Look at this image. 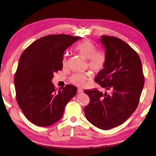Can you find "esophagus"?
I'll return each instance as SVG.
<instances>
[{"mask_svg": "<svg viewBox=\"0 0 156 156\" xmlns=\"http://www.w3.org/2000/svg\"><path fill=\"white\" fill-rule=\"evenodd\" d=\"M77 92H78L79 93H83V90H82V89L78 88V90H77Z\"/></svg>", "mask_w": 156, "mask_h": 156, "instance_id": "obj_1", "label": "esophagus"}]
</instances>
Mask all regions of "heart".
I'll return each mask as SVG.
<instances>
[{
    "label": "heart",
    "instance_id": "1",
    "mask_svg": "<svg viewBox=\"0 0 156 156\" xmlns=\"http://www.w3.org/2000/svg\"><path fill=\"white\" fill-rule=\"evenodd\" d=\"M76 50L83 58L89 60L88 65L93 72L98 73L104 68L105 64V56L96 52L95 46L91 41L84 40L80 42L76 47ZM62 64L64 67L67 65V60L66 56L63 58ZM90 78L91 75L90 73H75L71 77L70 81L74 85L83 86Z\"/></svg>",
    "mask_w": 156,
    "mask_h": 156
}]
</instances>
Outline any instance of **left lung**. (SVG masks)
Returning a JSON list of instances; mask_svg holds the SVG:
<instances>
[{"mask_svg":"<svg viewBox=\"0 0 156 156\" xmlns=\"http://www.w3.org/2000/svg\"><path fill=\"white\" fill-rule=\"evenodd\" d=\"M105 64L94 78L105 90H85L90 102L84 108L87 119L107 130L124 123L136 109L144 86L141 60L127 43L115 37L101 35Z\"/></svg>","mask_w":156,"mask_h":156,"instance_id":"obj_1","label":"left lung"}]
</instances>
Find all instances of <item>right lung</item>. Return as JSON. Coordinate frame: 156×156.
<instances>
[{
	"label": "right lung",
	"instance_id": "1",
	"mask_svg": "<svg viewBox=\"0 0 156 156\" xmlns=\"http://www.w3.org/2000/svg\"><path fill=\"white\" fill-rule=\"evenodd\" d=\"M81 39L57 34L43 37L22 53L14 76L16 100L28 120L39 126H49L62 118L77 89L70 84L55 90L52 79L62 70L65 51Z\"/></svg>",
	"mask_w": 156,
	"mask_h": 156
}]
</instances>
